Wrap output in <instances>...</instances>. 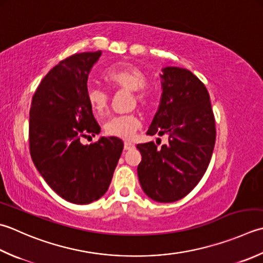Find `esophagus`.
I'll list each match as a JSON object with an SVG mask.
<instances>
[{
	"label": "esophagus",
	"mask_w": 263,
	"mask_h": 263,
	"mask_svg": "<svg viewBox=\"0 0 263 263\" xmlns=\"http://www.w3.org/2000/svg\"><path fill=\"white\" fill-rule=\"evenodd\" d=\"M135 148V145L131 142H124V151H131V149Z\"/></svg>",
	"instance_id": "esophagus-1"
}]
</instances>
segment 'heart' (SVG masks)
<instances>
[{
	"label": "heart",
	"instance_id": "1",
	"mask_svg": "<svg viewBox=\"0 0 263 263\" xmlns=\"http://www.w3.org/2000/svg\"><path fill=\"white\" fill-rule=\"evenodd\" d=\"M105 81L111 89L132 92V105H136L137 102L141 108L148 107L151 98L148 92L142 89L147 79L145 73L139 67L131 64L111 67L106 71ZM86 100L97 116H104L106 114L108 104H109V97L100 87L90 86L86 91ZM139 127H140V121L136 115L132 114L111 117L104 126L107 136L126 139V140L135 136Z\"/></svg>",
	"mask_w": 263,
	"mask_h": 263
}]
</instances>
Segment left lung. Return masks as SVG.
Instances as JSON below:
<instances>
[{
    "instance_id": "8db88e82",
    "label": "left lung",
    "mask_w": 263,
    "mask_h": 263,
    "mask_svg": "<svg viewBox=\"0 0 263 263\" xmlns=\"http://www.w3.org/2000/svg\"><path fill=\"white\" fill-rule=\"evenodd\" d=\"M162 98L148 136H168L162 148L139 143L138 177L148 197L161 203L183 198L203 178L215 143V121L208 89L192 71L162 69Z\"/></svg>"
}]
</instances>
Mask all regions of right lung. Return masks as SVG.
<instances>
[{
    "mask_svg": "<svg viewBox=\"0 0 263 263\" xmlns=\"http://www.w3.org/2000/svg\"><path fill=\"white\" fill-rule=\"evenodd\" d=\"M101 51L76 53L54 66L41 82L29 110V151L34 165L53 192L74 204L104 196L121 157L123 141L101 137L86 100L87 77Z\"/></svg>",
    "mask_w": 263,
    "mask_h": 263,
    "instance_id": "obj_1",
    "label": "right lung"
}]
</instances>
